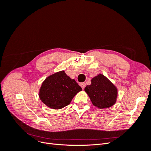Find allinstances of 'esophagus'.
<instances>
[{"label": "esophagus", "mask_w": 151, "mask_h": 151, "mask_svg": "<svg viewBox=\"0 0 151 151\" xmlns=\"http://www.w3.org/2000/svg\"><path fill=\"white\" fill-rule=\"evenodd\" d=\"M80 86H81V87L82 88V89H84V88L86 87V83H81V84H80Z\"/></svg>", "instance_id": "obj_1"}]
</instances>
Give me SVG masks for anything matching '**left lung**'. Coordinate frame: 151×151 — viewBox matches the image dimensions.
<instances>
[{"instance_id":"1","label":"left lung","mask_w":151,"mask_h":151,"mask_svg":"<svg viewBox=\"0 0 151 151\" xmlns=\"http://www.w3.org/2000/svg\"><path fill=\"white\" fill-rule=\"evenodd\" d=\"M84 90L94 106L100 109L111 107L116 102L117 89L102 74L91 79V84L87 86Z\"/></svg>"}]
</instances>
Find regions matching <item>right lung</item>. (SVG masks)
<instances>
[{"mask_svg": "<svg viewBox=\"0 0 151 151\" xmlns=\"http://www.w3.org/2000/svg\"><path fill=\"white\" fill-rule=\"evenodd\" d=\"M81 90L74 79H71L64 71H60L44 81L39 96L49 108L58 109L69 104L73 98Z\"/></svg>", "mask_w": 151, "mask_h": 151, "instance_id": "right-lung-1", "label": "right lung"}]
</instances>
